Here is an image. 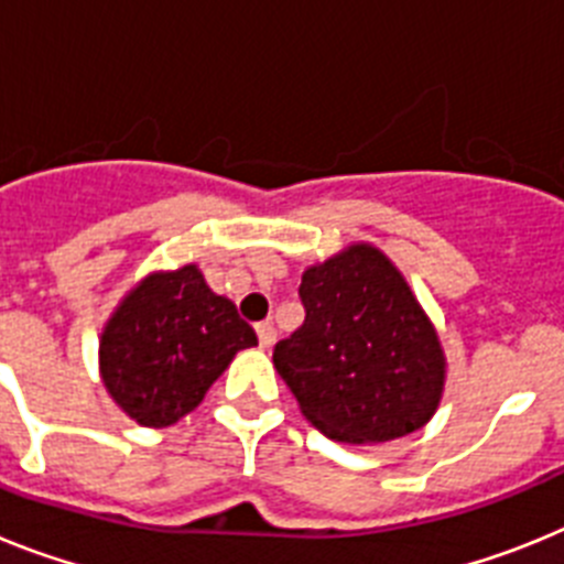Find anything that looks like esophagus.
<instances>
[{
  "label": "esophagus",
  "instance_id": "obj_1",
  "mask_svg": "<svg viewBox=\"0 0 564 564\" xmlns=\"http://www.w3.org/2000/svg\"><path fill=\"white\" fill-rule=\"evenodd\" d=\"M257 336L262 347H271V344L276 341V327H273L271 322H262V325H257Z\"/></svg>",
  "mask_w": 564,
  "mask_h": 564
}]
</instances>
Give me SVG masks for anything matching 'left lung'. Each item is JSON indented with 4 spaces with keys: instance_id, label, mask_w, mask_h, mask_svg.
Masks as SVG:
<instances>
[{
    "instance_id": "left-lung-1",
    "label": "left lung",
    "mask_w": 564,
    "mask_h": 564,
    "mask_svg": "<svg viewBox=\"0 0 564 564\" xmlns=\"http://www.w3.org/2000/svg\"><path fill=\"white\" fill-rule=\"evenodd\" d=\"M305 325L273 347L307 421L341 443H383L421 430L443 392L437 333L406 279L372 246L307 268Z\"/></svg>"
}]
</instances>
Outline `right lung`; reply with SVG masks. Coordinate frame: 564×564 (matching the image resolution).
<instances>
[{"mask_svg":"<svg viewBox=\"0 0 564 564\" xmlns=\"http://www.w3.org/2000/svg\"><path fill=\"white\" fill-rule=\"evenodd\" d=\"M253 344V327L239 318L231 299L206 285L197 265L152 273L104 327V387L141 426H169Z\"/></svg>","mask_w":564,"mask_h":564,"instance_id":"obj_1","label":"right lung"}]
</instances>
